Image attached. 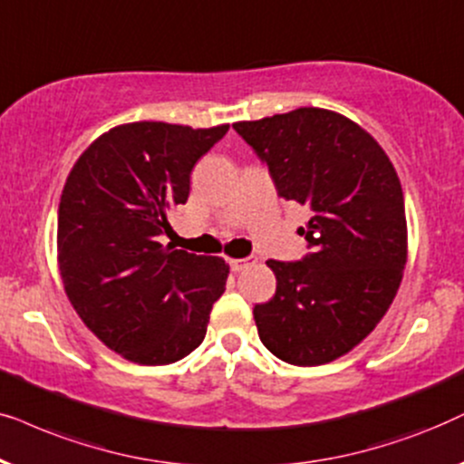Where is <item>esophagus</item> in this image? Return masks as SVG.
Returning a JSON list of instances; mask_svg holds the SVG:
<instances>
[{
	"label": "esophagus",
	"mask_w": 464,
	"mask_h": 464,
	"mask_svg": "<svg viewBox=\"0 0 464 464\" xmlns=\"http://www.w3.org/2000/svg\"><path fill=\"white\" fill-rule=\"evenodd\" d=\"M248 258H231V261H228V267H231V271H236V274L248 267Z\"/></svg>",
	"instance_id": "esophagus-1"
}]
</instances>
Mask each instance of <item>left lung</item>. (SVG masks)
<instances>
[{
    "instance_id": "8db88e82",
    "label": "left lung",
    "mask_w": 464,
    "mask_h": 464,
    "mask_svg": "<svg viewBox=\"0 0 464 464\" xmlns=\"http://www.w3.org/2000/svg\"><path fill=\"white\" fill-rule=\"evenodd\" d=\"M233 129L267 165L277 195L312 209L299 227L310 252L267 261L277 286L255 305L258 337L290 365H324L375 329L399 290L407 261L399 176L365 129L329 110L299 108Z\"/></svg>"
}]
</instances>
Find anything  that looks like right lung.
<instances>
[{"label": "right lung", "mask_w": 464, "mask_h": 464, "mask_svg": "<svg viewBox=\"0 0 464 464\" xmlns=\"http://www.w3.org/2000/svg\"><path fill=\"white\" fill-rule=\"evenodd\" d=\"M228 125L131 122L97 138L73 165L57 216L59 271L82 323L140 365H169L203 342L228 265L163 246L187 203L195 163Z\"/></svg>", "instance_id": "add662e5"}]
</instances>
